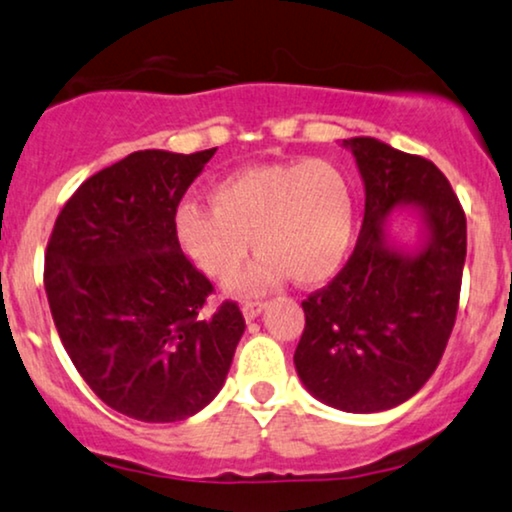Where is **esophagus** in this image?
Returning <instances> with one entry per match:
<instances>
[{
  "label": "esophagus",
  "mask_w": 512,
  "mask_h": 512,
  "mask_svg": "<svg viewBox=\"0 0 512 512\" xmlns=\"http://www.w3.org/2000/svg\"><path fill=\"white\" fill-rule=\"evenodd\" d=\"M263 308H265V303H263V301H244V305H242V315H244V320H247V322L256 320V317L263 313Z\"/></svg>",
  "instance_id": "34e87169"
}]
</instances>
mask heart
I'll return each mask as SVG.
<instances>
[{
  "label": "heart",
  "instance_id": "b5f03b06",
  "mask_svg": "<svg viewBox=\"0 0 512 512\" xmlns=\"http://www.w3.org/2000/svg\"><path fill=\"white\" fill-rule=\"evenodd\" d=\"M176 237L204 275L228 280L254 247L263 251L232 294L275 287L289 272L296 284L327 280L341 268L355 235V188L329 159L261 164L225 176L214 204L185 199Z\"/></svg>",
  "mask_w": 512,
  "mask_h": 512
}]
</instances>
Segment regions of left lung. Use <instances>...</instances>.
Instances as JSON below:
<instances>
[{"label": "left lung", "mask_w": 512, "mask_h": 512, "mask_svg": "<svg viewBox=\"0 0 512 512\" xmlns=\"http://www.w3.org/2000/svg\"><path fill=\"white\" fill-rule=\"evenodd\" d=\"M364 183V221L353 256L303 305L294 353L298 378L317 400L350 414L407 402L447 348L466 263V214L440 169L369 136L341 143ZM407 208L416 243H397L387 218Z\"/></svg>", "instance_id": "1"}]
</instances>
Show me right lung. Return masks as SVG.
Segmentation results:
<instances>
[{"label": "right lung", "instance_id": "add662e5", "mask_svg": "<svg viewBox=\"0 0 512 512\" xmlns=\"http://www.w3.org/2000/svg\"><path fill=\"white\" fill-rule=\"evenodd\" d=\"M214 152H131L79 185L46 247L44 289L72 364L136 421H183L207 407L244 334L237 303L202 315L214 287L174 225Z\"/></svg>", "mask_w": 512, "mask_h": 512}]
</instances>
